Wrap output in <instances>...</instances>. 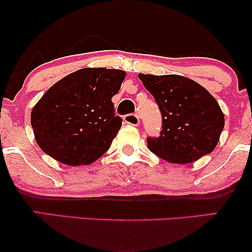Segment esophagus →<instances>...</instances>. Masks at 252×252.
<instances>
[{"label":"esophagus","mask_w":252,"mask_h":252,"mask_svg":"<svg viewBox=\"0 0 252 252\" xmlns=\"http://www.w3.org/2000/svg\"><path fill=\"white\" fill-rule=\"evenodd\" d=\"M124 120H125L126 124L136 126V125H139V123H140V117L137 115H126Z\"/></svg>","instance_id":"34e87169"}]
</instances>
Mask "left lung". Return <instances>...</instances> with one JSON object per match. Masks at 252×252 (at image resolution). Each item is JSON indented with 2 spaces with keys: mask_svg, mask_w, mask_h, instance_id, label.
Here are the masks:
<instances>
[{
  "mask_svg": "<svg viewBox=\"0 0 252 252\" xmlns=\"http://www.w3.org/2000/svg\"><path fill=\"white\" fill-rule=\"evenodd\" d=\"M161 113L159 136H148L151 153L170 163L188 164L212 153L225 126L218 102L191 79L139 73Z\"/></svg>",
  "mask_w": 252,
  "mask_h": 252,
  "instance_id": "left-lung-1",
  "label": "left lung"
}]
</instances>
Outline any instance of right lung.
Instances as JSON below:
<instances>
[{
    "label": "right lung",
    "instance_id": "add662e5",
    "mask_svg": "<svg viewBox=\"0 0 252 252\" xmlns=\"http://www.w3.org/2000/svg\"><path fill=\"white\" fill-rule=\"evenodd\" d=\"M126 73L81 68L48 89L31 113L34 135L43 153L61 163L91 164L109 150L122 127L112 96Z\"/></svg>",
    "mask_w": 252,
    "mask_h": 252
}]
</instances>
